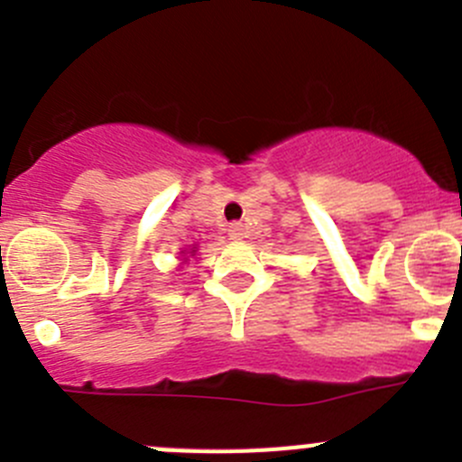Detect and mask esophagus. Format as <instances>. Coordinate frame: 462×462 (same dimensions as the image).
I'll list each match as a JSON object with an SVG mask.
<instances>
[{
  "label": "esophagus",
  "instance_id": "34e87169",
  "mask_svg": "<svg viewBox=\"0 0 462 462\" xmlns=\"http://www.w3.org/2000/svg\"><path fill=\"white\" fill-rule=\"evenodd\" d=\"M227 235H230V239H244V235H245L244 223H230V227H227Z\"/></svg>",
  "mask_w": 462,
  "mask_h": 462
}]
</instances>
